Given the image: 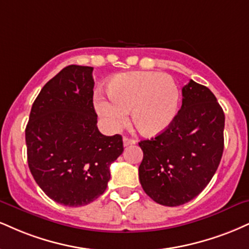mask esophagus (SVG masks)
Segmentation results:
<instances>
[{
  "instance_id": "esophagus-1",
  "label": "esophagus",
  "mask_w": 249,
  "mask_h": 249,
  "mask_svg": "<svg viewBox=\"0 0 249 249\" xmlns=\"http://www.w3.org/2000/svg\"><path fill=\"white\" fill-rule=\"evenodd\" d=\"M123 142H124V146H128V145H133V143H136V140L132 139V138L124 137L123 138Z\"/></svg>"
}]
</instances>
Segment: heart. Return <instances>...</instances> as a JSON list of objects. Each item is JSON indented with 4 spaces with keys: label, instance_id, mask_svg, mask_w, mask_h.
Here are the masks:
<instances>
[{
    "label": "heart",
    "instance_id": "obj_1",
    "mask_svg": "<svg viewBox=\"0 0 249 249\" xmlns=\"http://www.w3.org/2000/svg\"><path fill=\"white\" fill-rule=\"evenodd\" d=\"M110 100L97 96L96 110L111 130L125 124L128 110L139 131L157 136L170 126L178 112L179 89L172 76L158 71H131L113 76Z\"/></svg>",
    "mask_w": 249,
    "mask_h": 249
}]
</instances>
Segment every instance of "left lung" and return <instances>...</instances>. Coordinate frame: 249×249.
<instances>
[{
	"instance_id": "8db88e82",
	"label": "left lung",
	"mask_w": 249,
	"mask_h": 249,
	"mask_svg": "<svg viewBox=\"0 0 249 249\" xmlns=\"http://www.w3.org/2000/svg\"><path fill=\"white\" fill-rule=\"evenodd\" d=\"M182 107L170 126L139 142L142 189L166 206L185 204L202 193L224 151L225 115L215 96L193 80L182 88Z\"/></svg>"
}]
</instances>
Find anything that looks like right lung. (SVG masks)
<instances>
[{"label": "right lung", "instance_id": "obj_1", "mask_svg": "<svg viewBox=\"0 0 249 249\" xmlns=\"http://www.w3.org/2000/svg\"><path fill=\"white\" fill-rule=\"evenodd\" d=\"M92 70L71 65L60 71L35 100L25 128L35 181L51 199L74 208L106 191L110 164L124 151L122 136L97 128Z\"/></svg>", "mask_w": 249, "mask_h": 249}]
</instances>
